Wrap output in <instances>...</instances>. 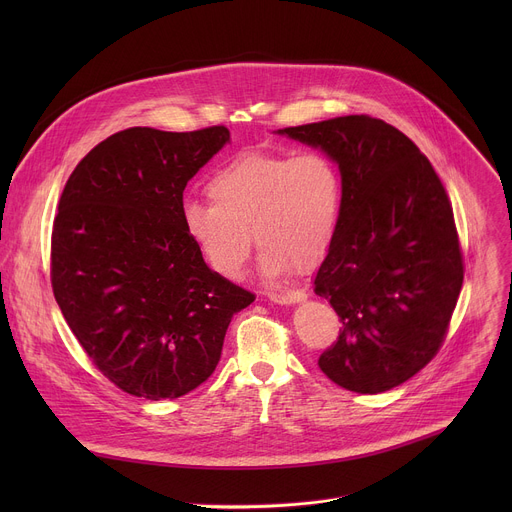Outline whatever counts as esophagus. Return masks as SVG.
<instances>
[{"label":"esophagus","mask_w":512,"mask_h":512,"mask_svg":"<svg viewBox=\"0 0 512 512\" xmlns=\"http://www.w3.org/2000/svg\"><path fill=\"white\" fill-rule=\"evenodd\" d=\"M269 302L273 304H281V306H291V304H300L306 300L304 291H285V294H267Z\"/></svg>","instance_id":"esophagus-1"}]
</instances>
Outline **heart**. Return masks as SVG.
<instances>
[{
	"mask_svg": "<svg viewBox=\"0 0 512 512\" xmlns=\"http://www.w3.org/2000/svg\"><path fill=\"white\" fill-rule=\"evenodd\" d=\"M206 192L210 202H184L182 225L204 261L227 279L241 275L251 233L261 247L259 271L277 279L294 267H316L338 229L340 172L322 152H243L210 176Z\"/></svg>",
	"mask_w": 512,
	"mask_h": 512,
	"instance_id": "obj_1",
	"label": "heart"
}]
</instances>
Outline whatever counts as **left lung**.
Here are the masks:
<instances>
[{"label":"left lung","mask_w":512,"mask_h":512,"mask_svg":"<svg viewBox=\"0 0 512 512\" xmlns=\"http://www.w3.org/2000/svg\"><path fill=\"white\" fill-rule=\"evenodd\" d=\"M340 172L334 241L316 277L342 330L318 364L336 385L377 395L417 375L440 348L462 281L448 194L417 145L367 115L277 129Z\"/></svg>","instance_id":"1"}]
</instances>
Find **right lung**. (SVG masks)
Listing matches in <instances>:
<instances>
[{"mask_svg":"<svg viewBox=\"0 0 512 512\" xmlns=\"http://www.w3.org/2000/svg\"><path fill=\"white\" fill-rule=\"evenodd\" d=\"M231 143L227 127H131L70 174L52 229L58 308L97 369L129 395L176 399L221 360L255 296L212 271L182 225V194Z\"/></svg>","mask_w":512,"mask_h":512,"instance_id":"right-lung-1","label":"right lung"}]
</instances>
